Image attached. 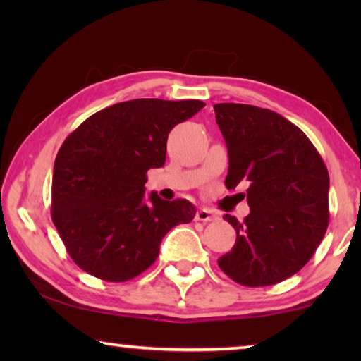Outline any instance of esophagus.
Returning a JSON list of instances; mask_svg holds the SVG:
<instances>
[{
    "label": "esophagus",
    "instance_id": "esophagus-1",
    "mask_svg": "<svg viewBox=\"0 0 361 361\" xmlns=\"http://www.w3.org/2000/svg\"><path fill=\"white\" fill-rule=\"evenodd\" d=\"M216 218H218L216 213L210 209H207V207H204V209H199L197 213H195V219H197V221L207 223V221H213V219H216Z\"/></svg>",
    "mask_w": 361,
    "mask_h": 361
}]
</instances>
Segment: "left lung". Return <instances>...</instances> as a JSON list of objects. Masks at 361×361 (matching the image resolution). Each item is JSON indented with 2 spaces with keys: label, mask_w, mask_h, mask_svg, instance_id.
Here are the masks:
<instances>
[{
  "label": "left lung",
  "mask_w": 361,
  "mask_h": 361,
  "mask_svg": "<svg viewBox=\"0 0 361 361\" xmlns=\"http://www.w3.org/2000/svg\"><path fill=\"white\" fill-rule=\"evenodd\" d=\"M228 146L224 185L247 189L248 216L224 215L237 239L218 266L245 286L276 285L307 264L328 228L329 176L305 133L271 109L242 103L213 105Z\"/></svg>",
  "instance_id": "left-lung-1"
}]
</instances>
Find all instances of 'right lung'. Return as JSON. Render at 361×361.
<instances>
[{
    "instance_id": "obj_1",
    "label": "right lung",
    "mask_w": 361,
    "mask_h": 361,
    "mask_svg": "<svg viewBox=\"0 0 361 361\" xmlns=\"http://www.w3.org/2000/svg\"><path fill=\"white\" fill-rule=\"evenodd\" d=\"M204 106L200 100L121 102L85 119L60 146L52 221L82 271L127 282L156 261L170 229L194 218L189 200L146 195L145 183L149 169L166 164L170 130Z\"/></svg>"
}]
</instances>
